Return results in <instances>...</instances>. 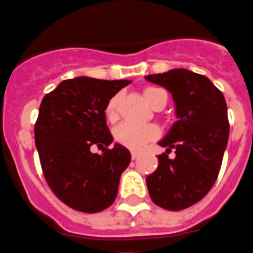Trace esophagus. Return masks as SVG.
I'll list each match as a JSON object with an SVG mask.
<instances>
[{
    "label": "esophagus",
    "mask_w": 253,
    "mask_h": 253,
    "mask_svg": "<svg viewBox=\"0 0 253 253\" xmlns=\"http://www.w3.org/2000/svg\"><path fill=\"white\" fill-rule=\"evenodd\" d=\"M138 156H139V153H138V152H131V159L132 160L138 159Z\"/></svg>",
    "instance_id": "esophagus-1"
}]
</instances>
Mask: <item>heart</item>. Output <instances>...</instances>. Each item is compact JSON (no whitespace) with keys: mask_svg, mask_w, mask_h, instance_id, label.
I'll return each instance as SVG.
<instances>
[{"mask_svg":"<svg viewBox=\"0 0 253 253\" xmlns=\"http://www.w3.org/2000/svg\"><path fill=\"white\" fill-rule=\"evenodd\" d=\"M161 92H164L163 89L149 86L143 90V96L149 104L153 105L157 96ZM118 96H114L108 100V103L105 105V118L107 121L114 122L118 118ZM114 137L118 143H121L126 148L131 150H139L145 146V143L149 141H153L159 137V128L153 125H135V123H122L121 126H118L114 131Z\"/></svg>","mask_w":253,"mask_h":253,"instance_id":"b5f03b06","label":"heart"}]
</instances>
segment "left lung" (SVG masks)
<instances>
[{
    "mask_svg": "<svg viewBox=\"0 0 253 253\" xmlns=\"http://www.w3.org/2000/svg\"><path fill=\"white\" fill-rule=\"evenodd\" d=\"M145 78L172 93L177 118L159 142L167 153L146 177L149 195L157 206L179 211L201 201L217 180L228 145V107L209 78L187 69ZM172 148L175 159L168 157Z\"/></svg>",
    "mask_w": 253,
    "mask_h": 253,
    "instance_id": "left-lung-1",
    "label": "left lung"
}]
</instances>
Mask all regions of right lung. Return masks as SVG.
I'll return each instance as SVG.
<instances>
[{
	"label": "right lung",
	"mask_w": 253,
	"mask_h": 253,
	"mask_svg": "<svg viewBox=\"0 0 253 253\" xmlns=\"http://www.w3.org/2000/svg\"><path fill=\"white\" fill-rule=\"evenodd\" d=\"M128 80L76 77L65 80L42 100L35 123V143L43 175L52 192L77 211L99 212L110 207L131 154L115 143L92 154L93 144L108 146L114 138L105 105Z\"/></svg>",
	"instance_id": "add662e5"
}]
</instances>
